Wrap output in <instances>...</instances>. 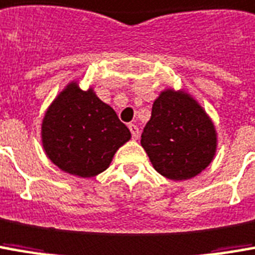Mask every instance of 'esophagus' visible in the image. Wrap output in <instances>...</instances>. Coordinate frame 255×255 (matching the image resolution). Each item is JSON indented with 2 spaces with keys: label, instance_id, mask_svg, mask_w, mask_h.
Returning a JSON list of instances; mask_svg holds the SVG:
<instances>
[{
  "label": "esophagus",
  "instance_id": "34e87169",
  "mask_svg": "<svg viewBox=\"0 0 255 255\" xmlns=\"http://www.w3.org/2000/svg\"><path fill=\"white\" fill-rule=\"evenodd\" d=\"M129 130L131 133V137L133 138H137L138 137V128L134 124L129 125Z\"/></svg>",
  "mask_w": 255,
  "mask_h": 255
}]
</instances>
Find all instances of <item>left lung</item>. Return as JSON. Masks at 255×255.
I'll list each match as a JSON object with an SVG mask.
<instances>
[{
  "mask_svg": "<svg viewBox=\"0 0 255 255\" xmlns=\"http://www.w3.org/2000/svg\"><path fill=\"white\" fill-rule=\"evenodd\" d=\"M141 145L155 171L172 180H184L210 165L217 136L210 118L189 94L166 90L152 105Z\"/></svg>",
  "mask_w": 255,
  "mask_h": 255,
  "instance_id": "8db88e82",
  "label": "left lung"
}]
</instances>
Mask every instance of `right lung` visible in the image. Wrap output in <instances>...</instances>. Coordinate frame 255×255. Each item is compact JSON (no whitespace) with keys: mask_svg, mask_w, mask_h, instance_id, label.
<instances>
[{"mask_svg":"<svg viewBox=\"0 0 255 255\" xmlns=\"http://www.w3.org/2000/svg\"><path fill=\"white\" fill-rule=\"evenodd\" d=\"M43 145L54 164L71 175L91 178L108 168L130 131L110 105L71 83L43 121Z\"/></svg>","mask_w":255,"mask_h":255,"instance_id":"1","label":"right lung"}]
</instances>
